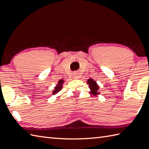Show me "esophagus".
I'll use <instances>...</instances> for the list:
<instances>
[{
    "label": "esophagus",
    "instance_id": "34e87169",
    "mask_svg": "<svg viewBox=\"0 0 149 149\" xmlns=\"http://www.w3.org/2000/svg\"><path fill=\"white\" fill-rule=\"evenodd\" d=\"M73 74H74V77L75 79H79L80 77V75L79 73H77V72H74Z\"/></svg>",
    "mask_w": 149,
    "mask_h": 149
}]
</instances>
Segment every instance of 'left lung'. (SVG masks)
I'll list each match as a JSON object with an SVG mask.
<instances>
[{
  "mask_svg": "<svg viewBox=\"0 0 149 149\" xmlns=\"http://www.w3.org/2000/svg\"><path fill=\"white\" fill-rule=\"evenodd\" d=\"M87 84L89 85V87L90 88V89L91 90V91H92V93L93 94L95 95L96 96V94H99L100 93V92H99V86H97L96 82H95L94 81H93V79H88V81H87Z\"/></svg>",
  "mask_w": 149,
  "mask_h": 149,
  "instance_id": "obj_1",
  "label": "left lung"
}]
</instances>
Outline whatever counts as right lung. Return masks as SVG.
Listing matches in <instances>:
<instances>
[{"label":"right lung","mask_w":149,"mask_h":149,"mask_svg":"<svg viewBox=\"0 0 149 149\" xmlns=\"http://www.w3.org/2000/svg\"><path fill=\"white\" fill-rule=\"evenodd\" d=\"M63 83V79L60 80V81H58V85H56V86L55 87V90L53 91V95L56 94L57 93H58L60 91L62 90V86H62Z\"/></svg>","instance_id":"1"}]
</instances>
